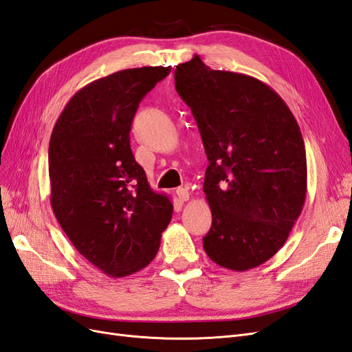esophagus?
<instances>
[{
  "label": "esophagus",
  "mask_w": 352,
  "mask_h": 352,
  "mask_svg": "<svg viewBox=\"0 0 352 352\" xmlns=\"http://www.w3.org/2000/svg\"><path fill=\"white\" fill-rule=\"evenodd\" d=\"M176 194H177L179 199L182 201V202H185V201L189 199V190H188L186 188H177V189H176Z\"/></svg>",
  "instance_id": "1"
}]
</instances>
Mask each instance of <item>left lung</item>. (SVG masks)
<instances>
[{
  "mask_svg": "<svg viewBox=\"0 0 352 352\" xmlns=\"http://www.w3.org/2000/svg\"><path fill=\"white\" fill-rule=\"evenodd\" d=\"M175 87L195 117L210 163L202 189L212 223L204 250L229 270L258 267L283 247L304 207L300 126L269 85L212 70L198 56L176 66Z\"/></svg>",
  "mask_w": 352,
  "mask_h": 352,
  "instance_id": "left-lung-1",
  "label": "left lung"
}]
</instances>
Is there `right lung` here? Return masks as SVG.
Here are the masks:
<instances>
[{
  "mask_svg": "<svg viewBox=\"0 0 352 352\" xmlns=\"http://www.w3.org/2000/svg\"><path fill=\"white\" fill-rule=\"evenodd\" d=\"M172 67L126 69L88 83L51 133V207L73 247L110 278L150 264L173 214L131 150L138 105Z\"/></svg>",
  "mask_w": 352,
  "mask_h": 352,
  "instance_id": "1",
  "label": "right lung"
}]
</instances>
